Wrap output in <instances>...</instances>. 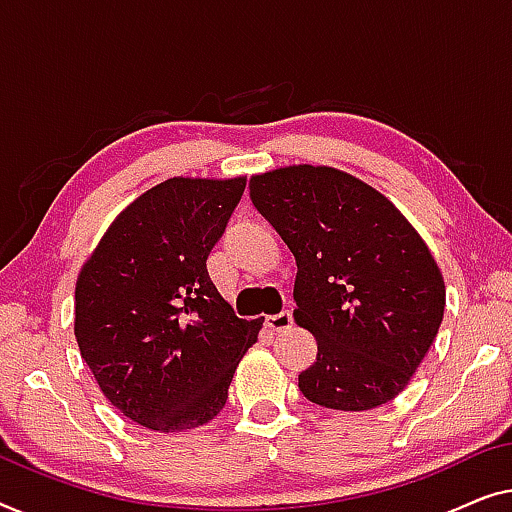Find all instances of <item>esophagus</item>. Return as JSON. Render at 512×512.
Returning a JSON list of instances; mask_svg holds the SVG:
<instances>
[{"label":"esophagus","instance_id":"obj_1","mask_svg":"<svg viewBox=\"0 0 512 512\" xmlns=\"http://www.w3.org/2000/svg\"><path fill=\"white\" fill-rule=\"evenodd\" d=\"M292 311H280L276 315H269L266 318V327H269L271 331H285L292 327Z\"/></svg>","mask_w":512,"mask_h":512}]
</instances>
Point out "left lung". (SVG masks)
Segmentation results:
<instances>
[{
    "label": "left lung",
    "mask_w": 512,
    "mask_h": 512,
    "mask_svg": "<svg viewBox=\"0 0 512 512\" xmlns=\"http://www.w3.org/2000/svg\"><path fill=\"white\" fill-rule=\"evenodd\" d=\"M250 199L297 259L294 320L318 341L301 394L334 410L392 401L443 320L445 283L427 243L390 199L331 167L253 176Z\"/></svg>",
    "instance_id": "obj_1"
}]
</instances>
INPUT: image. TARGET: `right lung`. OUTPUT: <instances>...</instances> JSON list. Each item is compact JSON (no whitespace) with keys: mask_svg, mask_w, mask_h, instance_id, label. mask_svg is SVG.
<instances>
[{"mask_svg":"<svg viewBox=\"0 0 512 512\" xmlns=\"http://www.w3.org/2000/svg\"><path fill=\"white\" fill-rule=\"evenodd\" d=\"M246 178H169L134 199L76 280L74 334L97 385L153 431L206 424L264 320L236 318L208 276Z\"/></svg>","mask_w":512,"mask_h":512,"instance_id":"right-lung-1","label":"right lung"}]
</instances>
